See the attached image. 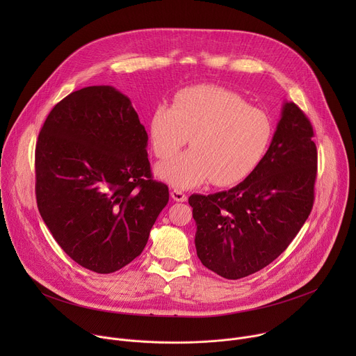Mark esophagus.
I'll list each match as a JSON object with an SVG mask.
<instances>
[{"mask_svg": "<svg viewBox=\"0 0 356 356\" xmlns=\"http://www.w3.org/2000/svg\"><path fill=\"white\" fill-rule=\"evenodd\" d=\"M170 195H172V198H173L175 201H180V202H183V201H186V200H187V195H186L181 190H177V188L172 190V191H170Z\"/></svg>", "mask_w": 356, "mask_h": 356, "instance_id": "esophagus-1", "label": "esophagus"}]
</instances>
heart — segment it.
Wrapping results in <instances>:
<instances>
[{"label":"heart","instance_id":"b5f03b06","mask_svg":"<svg viewBox=\"0 0 356 356\" xmlns=\"http://www.w3.org/2000/svg\"><path fill=\"white\" fill-rule=\"evenodd\" d=\"M154 154L170 159L190 138V150L161 163L156 175L177 188L207 180L232 186L246 179L266 155L272 139L268 115L236 92L217 86L179 91L175 106L161 103L150 115Z\"/></svg>","mask_w":356,"mask_h":356}]
</instances>
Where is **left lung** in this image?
I'll return each mask as SVG.
<instances>
[{
	"label": "left lung",
	"instance_id": "obj_1",
	"mask_svg": "<svg viewBox=\"0 0 356 356\" xmlns=\"http://www.w3.org/2000/svg\"><path fill=\"white\" fill-rule=\"evenodd\" d=\"M313 127L290 101L258 168L235 187L191 194L201 264L225 279H241L272 264L309 218L314 202L317 147Z\"/></svg>",
	"mask_w": 356,
	"mask_h": 356
}]
</instances>
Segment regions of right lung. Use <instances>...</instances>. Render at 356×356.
I'll return each instance as SVG.
<instances>
[{"instance_id": "right-lung-1", "label": "right lung", "mask_w": 356, "mask_h": 356, "mask_svg": "<svg viewBox=\"0 0 356 356\" xmlns=\"http://www.w3.org/2000/svg\"><path fill=\"white\" fill-rule=\"evenodd\" d=\"M146 146L131 99L111 86L73 91L47 115L35 150L38 209L80 266L113 273L142 253L169 201Z\"/></svg>"}]
</instances>
